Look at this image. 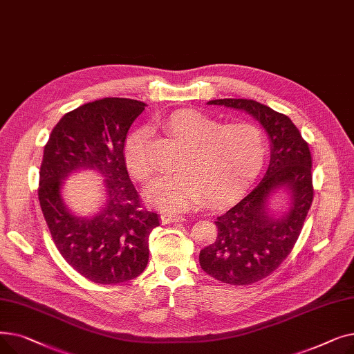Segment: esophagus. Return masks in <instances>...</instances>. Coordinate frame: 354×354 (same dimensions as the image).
I'll use <instances>...</instances> for the list:
<instances>
[{"label": "esophagus", "instance_id": "esophagus-1", "mask_svg": "<svg viewBox=\"0 0 354 354\" xmlns=\"http://www.w3.org/2000/svg\"><path fill=\"white\" fill-rule=\"evenodd\" d=\"M160 219L163 224H176V222H183L185 216L176 214H162Z\"/></svg>", "mask_w": 354, "mask_h": 354}]
</instances>
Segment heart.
I'll list each match as a JSON object with an SVG mask.
<instances>
[{"label":"heart","instance_id":"1","mask_svg":"<svg viewBox=\"0 0 354 354\" xmlns=\"http://www.w3.org/2000/svg\"><path fill=\"white\" fill-rule=\"evenodd\" d=\"M163 129L185 142L178 169L158 176L146 195L153 205L171 212L205 202H228L258 175L267 158L261 130L250 123L219 124L196 110H178L163 120ZM149 129L138 127L123 146V160L136 180L151 178L153 166L147 151Z\"/></svg>","mask_w":354,"mask_h":354}]
</instances>
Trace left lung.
<instances>
[{"label": "left lung", "instance_id": "1", "mask_svg": "<svg viewBox=\"0 0 354 354\" xmlns=\"http://www.w3.org/2000/svg\"><path fill=\"white\" fill-rule=\"evenodd\" d=\"M218 104L244 110L264 126L271 139L266 176L236 205L215 221V243L199 254L202 270L230 286H250L272 274L299 239L314 198L311 152L300 130L283 113L251 99H219ZM286 184L293 194L290 212L280 220L263 209L266 196Z\"/></svg>", "mask_w": 354, "mask_h": 354}]
</instances>
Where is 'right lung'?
I'll return each instance as SVG.
<instances>
[{"label": "right lung", "mask_w": 354, "mask_h": 354, "mask_svg": "<svg viewBox=\"0 0 354 354\" xmlns=\"http://www.w3.org/2000/svg\"><path fill=\"white\" fill-rule=\"evenodd\" d=\"M143 102L106 97L66 113L44 146L39 201L51 238L67 264L88 281L119 284L140 275L149 261V234L160 216L143 207L127 174L123 146ZM82 167L106 176L100 214L77 218L64 207L61 180Z\"/></svg>", "instance_id": "1"}]
</instances>
